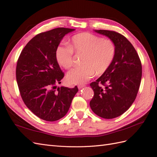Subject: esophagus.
Wrapping results in <instances>:
<instances>
[{"instance_id": "esophagus-1", "label": "esophagus", "mask_w": 157, "mask_h": 157, "mask_svg": "<svg viewBox=\"0 0 157 157\" xmlns=\"http://www.w3.org/2000/svg\"><path fill=\"white\" fill-rule=\"evenodd\" d=\"M83 87H85V85H78V89H82V88H83Z\"/></svg>"}]
</instances>
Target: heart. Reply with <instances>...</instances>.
<instances>
[{"label": "heart", "mask_w": 157, "mask_h": 157, "mask_svg": "<svg viewBox=\"0 0 157 157\" xmlns=\"http://www.w3.org/2000/svg\"><path fill=\"white\" fill-rule=\"evenodd\" d=\"M73 52L83 55L82 66L71 70L67 74L70 83L83 84L96 74H103L113 62L116 53L114 42L110 39H102L89 33L75 35L71 38L69 47H59L56 58L59 64L66 69L73 66Z\"/></svg>", "instance_id": "b5f03b06"}]
</instances>
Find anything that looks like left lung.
I'll list each match as a JSON object with an SVG mask.
<instances>
[{"label":"left lung","mask_w":157,"mask_h":157,"mask_svg":"<svg viewBox=\"0 0 157 157\" xmlns=\"http://www.w3.org/2000/svg\"><path fill=\"white\" fill-rule=\"evenodd\" d=\"M95 31L114 42L116 53L109 68L90 84L94 96L89 105L97 116L112 119L124 114L135 101L141 80V62L135 48L122 34L103 29Z\"/></svg>","instance_id":"8db88e82"}]
</instances>
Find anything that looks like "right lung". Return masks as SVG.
<instances>
[{"label": "right lung", "mask_w": 157, "mask_h": 157, "mask_svg": "<svg viewBox=\"0 0 157 157\" xmlns=\"http://www.w3.org/2000/svg\"><path fill=\"white\" fill-rule=\"evenodd\" d=\"M74 29L58 28L39 33L26 44L17 62L16 75L26 106L42 120L54 122L68 113L78 87H58L64 78L56 51L64 35Z\"/></svg>", "instance_id": "right-lung-1"}]
</instances>
